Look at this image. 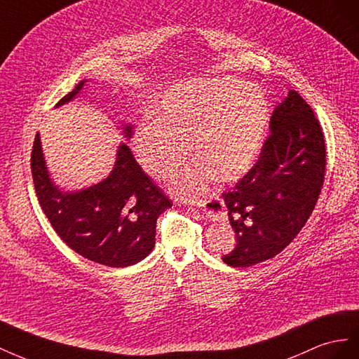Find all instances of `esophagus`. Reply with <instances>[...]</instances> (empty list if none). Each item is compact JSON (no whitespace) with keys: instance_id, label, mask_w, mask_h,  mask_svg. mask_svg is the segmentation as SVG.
Segmentation results:
<instances>
[{"instance_id":"obj_1","label":"esophagus","mask_w":359,"mask_h":359,"mask_svg":"<svg viewBox=\"0 0 359 359\" xmlns=\"http://www.w3.org/2000/svg\"><path fill=\"white\" fill-rule=\"evenodd\" d=\"M209 206V201H203V200H200V201H197L196 203V208H198V209H203V210H206V208Z\"/></svg>"}]
</instances>
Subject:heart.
I'll return each mask as SVG.
<instances>
[{
  "label": "heart",
  "mask_w": 359,
  "mask_h": 359,
  "mask_svg": "<svg viewBox=\"0 0 359 359\" xmlns=\"http://www.w3.org/2000/svg\"><path fill=\"white\" fill-rule=\"evenodd\" d=\"M156 118L135 130L138 161L150 176H171L189 155L194 162L174 177L172 189L194 198L215 174L222 182L245 176L257 162L269 128V107L257 88L236 79L189 81L161 96Z\"/></svg>",
  "instance_id": "obj_1"
}]
</instances>
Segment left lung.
<instances>
[{
	"label": "left lung",
	"mask_w": 359,
	"mask_h": 359,
	"mask_svg": "<svg viewBox=\"0 0 359 359\" xmlns=\"http://www.w3.org/2000/svg\"><path fill=\"white\" fill-rule=\"evenodd\" d=\"M269 129L257 163L222 194L236 233V247L222 260L233 268L269 260L287 247L310 218L323 185L325 138L296 91L275 107Z\"/></svg>",
	"instance_id": "8db88e82"
}]
</instances>
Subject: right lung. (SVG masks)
I'll use <instances>...</instances> for the list:
<instances>
[{
  "label": "right lung",
  "instance_id": "add662e5",
  "mask_svg": "<svg viewBox=\"0 0 359 359\" xmlns=\"http://www.w3.org/2000/svg\"><path fill=\"white\" fill-rule=\"evenodd\" d=\"M88 81H79L55 108L83 96ZM132 129L130 123H121L126 141L132 138ZM32 172L39 203L50 225L84 259L126 268L144 260L155 248L156 221L171 203L146 176L126 142L118 144L114 167L105 179L81 189H66L50 177L37 132Z\"/></svg>",
  "mask_w": 359,
  "mask_h": 359
}]
</instances>
